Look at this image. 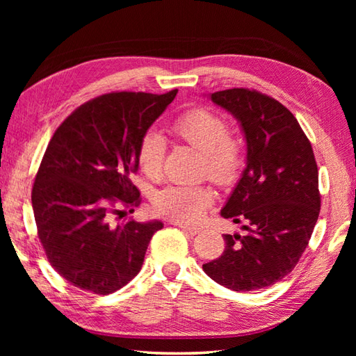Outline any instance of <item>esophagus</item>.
Returning a JSON list of instances; mask_svg holds the SVG:
<instances>
[{
  "instance_id": "esophagus-1",
  "label": "esophagus",
  "mask_w": 356,
  "mask_h": 356,
  "mask_svg": "<svg viewBox=\"0 0 356 356\" xmlns=\"http://www.w3.org/2000/svg\"><path fill=\"white\" fill-rule=\"evenodd\" d=\"M179 226H180V228H182L185 232L191 234V236H195V234L200 232L199 226H191V225H179Z\"/></svg>"
}]
</instances>
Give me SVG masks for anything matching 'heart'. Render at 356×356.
I'll return each mask as SVG.
<instances>
[{
  "label": "heart",
  "mask_w": 356,
  "mask_h": 356,
  "mask_svg": "<svg viewBox=\"0 0 356 356\" xmlns=\"http://www.w3.org/2000/svg\"><path fill=\"white\" fill-rule=\"evenodd\" d=\"M172 131L180 140L200 151L203 172L218 185L236 182L243 166V153L237 140L229 138V125L216 111L194 107L172 122ZM166 142L154 130L140 138L138 163L147 177L156 179L162 171ZM213 191L208 186H166L156 195L154 208L172 220L193 222L213 203Z\"/></svg>",
  "instance_id": "1"
}]
</instances>
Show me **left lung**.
<instances>
[{
	"label": "left lung",
	"mask_w": 356,
	"mask_h": 356,
	"mask_svg": "<svg viewBox=\"0 0 356 356\" xmlns=\"http://www.w3.org/2000/svg\"><path fill=\"white\" fill-rule=\"evenodd\" d=\"M238 120L246 168L220 211L243 223L225 234V251L203 270L228 289L257 291L286 277L298 263L320 214L318 168L312 145L284 105L249 88L209 95Z\"/></svg>",
	"instance_id": "8db88e82"
}]
</instances>
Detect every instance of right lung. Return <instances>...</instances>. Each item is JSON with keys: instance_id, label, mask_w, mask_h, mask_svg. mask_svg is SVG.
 Wrapping results in <instances>:
<instances>
[{"instance_id": "1", "label": "right lung", "mask_w": 356, "mask_h": 356, "mask_svg": "<svg viewBox=\"0 0 356 356\" xmlns=\"http://www.w3.org/2000/svg\"><path fill=\"white\" fill-rule=\"evenodd\" d=\"M176 95H102L74 110L49 142L32 190L38 237L53 269L82 291L107 295L130 283L163 228L111 217L140 203L131 182L139 142Z\"/></svg>"}]
</instances>
